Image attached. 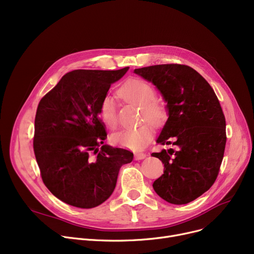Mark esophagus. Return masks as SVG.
Masks as SVG:
<instances>
[{
    "label": "esophagus",
    "instance_id": "obj_1",
    "mask_svg": "<svg viewBox=\"0 0 254 254\" xmlns=\"http://www.w3.org/2000/svg\"><path fill=\"white\" fill-rule=\"evenodd\" d=\"M145 157H146V154H143V153H135V154H134V159H135L136 161L143 160Z\"/></svg>",
    "mask_w": 254,
    "mask_h": 254
}]
</instances>
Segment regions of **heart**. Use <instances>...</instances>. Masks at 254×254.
I'll use <instances>...</instances> for the list:
<instances>
[{
	"instance_id": "1",
	"label": "heart",
	"mask_w": 254,
	"mask_h": 254,
	"mask_svg": "<svg viewBox=\"0 0 254 254\" xmlns=\"http://www.w3.org/2000/svg\"><path fill=\"white\" fill-rule=\"evenodd\" d=\"M154 88L139 79H129L119 89V95L125 100L135 103L141 108V120H146L155 126L162 125L166 120L167 113L164 104L155 100ZM99 116L108 127H117L118 118L115 98L107 94L99 103ZM153 129L150 125L143 124L134 129H124L114 133L112 141L114 144L139 151L152 140Z\"/></svg>"
}]
</instances>
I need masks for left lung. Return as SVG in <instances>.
Wrapping results in <instances>:
<instances>
[{"label": "left lung", "mask_w": 254, "mask_h": 254, "mask_svg": "<svg viewBox=\"0 0 254 254\" xmlns=\"http://www.w3.org/2000/svg\"><path fill=\"white\" fill-rule=\"evenodd\" d=\"M165 100L168 119L157 142L174 148L153 153L164 174L153 184L168 203L188 204L214 184L225 153L226 119L213 89L193 68L159 64L134 69Z\"/></svg>", "instance_id": "left-lung-1"}]
</instances>
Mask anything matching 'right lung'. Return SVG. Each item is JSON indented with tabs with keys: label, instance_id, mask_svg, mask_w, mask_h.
I'll return each mask as SVG.
<instances>
[{
	"label": "right lung",
	"instance_id": "right-lung-1",
	"mask_svg": "<svg viewBox=\"0 0 254 254\" xmlns=\"http://www.w3.org/2000/svg\"><path fill=\"white\" fill-rule=\"evenodd\" d=\"M128 69L69 71L39 103L36 160L45 186L68 205L88 209L108 200L120 168L133 160L131 152L103 144L106 126L98 118L102 97Z\"/></svg>",
	"mask_w": 254,
	"mask_h": 254
}]
</instances>
